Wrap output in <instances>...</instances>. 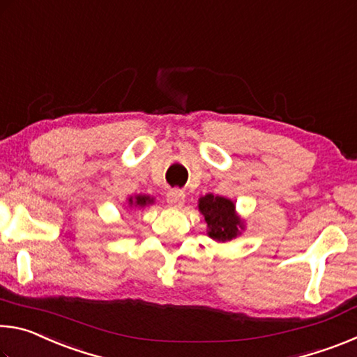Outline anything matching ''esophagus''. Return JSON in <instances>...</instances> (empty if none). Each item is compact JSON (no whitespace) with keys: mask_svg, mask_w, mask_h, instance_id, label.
Listing matches in <instances>:
<instances>
[{"mask_svg":"<svg viewBox=\"0 0 357 357\" xmlns=\"http://www.w3.org/2000/svg\"><path fill=\"white\" fill-rule=\"evenodd\" d=\"M185 202V193L181 189H172L167 192V203L173 208H181Z\"/></svg>","mask_w":357,"mask_h":357,"instance_id":"1","label":"esophagus"}]
</instances>
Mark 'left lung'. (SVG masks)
I'll return each mask as SVG.
<instances>
[{"mask_svg": "<svg viewBox=\"0 0 357 357\" xmlns=\"http://www.w3.org/2000/svg\"><path fill=\"white\" fill-rule=\"evenodd\" d=\"M200 208L204 220L208 223V234L215 241L225 243L238 236L239 228L243 227V222L234 213V204L228 198L214 197L213 193H208L200 198Z\"/></svg>", "mask_w": 357, "mask_h": 357, "instance_id": "8db88e82", "label": "left lung"}]
</instances>
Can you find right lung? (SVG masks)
I'll list each match as a JSON object with an SVG mask.
<instances>
[{"instance_id": "1", "label": "right lung", "mask_w": 357, "mask_h": 357, "mask_svg": "<svg viewBox=\"0 0 357 357\" xmlns=\"http://www.w3.org/2000/svg\"><path fill=\"white\" fill-rule=\"evenodd\" d=\"M129 203H130V204H135V206L143 208V206H146V204L153 203V198H149V197H146V195H138V197H135V202L130 198Z\"/></svg>"}]
</instances>
